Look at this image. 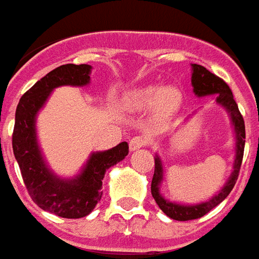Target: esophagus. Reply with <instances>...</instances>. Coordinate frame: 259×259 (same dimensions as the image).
<instances>
[{
  "mask_svg": "<svg viewBox=\"0 0 259 259\" xmlns=\"http://www.w3.org/2000/svg\"><path fill=\"white\" fill-rule=\"evenodd\" d=\"M145 145H146V139L144 137H135L130 141V150H138L141 148H144Z\"/></svg>",
  "mask_w": 259,
  "mask_h": 259,
  "instance_id": "34e87169",
  "label": "esophagus"
}]
</instances>
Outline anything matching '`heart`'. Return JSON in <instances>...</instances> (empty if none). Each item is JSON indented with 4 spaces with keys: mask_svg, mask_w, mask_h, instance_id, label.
I'll use <instances>...</instances> for the list:
<instances>
[{
    "mask_svg": "<svg viewBox=\"0 0 259 259\" xmlns=\"http://www.w3.org/2000/svg\"><path fill=\"white\" fill-rule=\"evenodd\" d=\"M183 93L174 85H148L138 88L126 97L125 106L134 113H146L153 110L156 118L170 120L180 109Z\"/></svg>",
    "mask_w": 259,
    "mask_h": 259,
    "instance_id": "b5f03b06",
    "label": "heart"
}]
</instances>
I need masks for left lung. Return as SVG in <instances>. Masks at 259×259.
<instances>
[{
	"instance_id": "1",
	"label": "left lung",
	"mask_w": 259,
	"mask_h": 259,
	"mask_svg": "<svg viewBox=\"0 0 259 259\" xmlns=\"http://www.w3.org/2000/svg\"><path fill=\"white\" fill-rule=\"evenodd\" d=\"M191 85L195 96L203 97L214 95L216 104L226 110L227 114L230 117L233 131H234V139H236V155H234L233 171L230 173V177L227 179L225 185L222 187V190L216 195H213L210 199L205 201V202L180 203L164 198L162 195V192H160V185L163 183L164 168H163L160 156L156 153L155 173H153L152 185H150L152 197L155 198L157 206L162 209L170 219L180 222L192 221V219L202 218L203 214H206L209 210H212L214 206H218L222 201H225V198L230 194L233 187L236 184V181H237L240 167H241V162H243L244 144H245V126H244L243 115L240 114L237 103L233 99V93L230 91V88L227 86L226 82L221 79L219 76L212 74V72H209L205 67L198 65V64H191Z\"/></svg>"
}]
</instances>
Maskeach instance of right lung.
<instances>
[{
    "label": "right lung",
    "instance_id": "obj_1",
    "mask_svg": "<svg viewBox=\"0 0 259 259\" xmlns=\"http://www.w3.org/2000/svg\"><path fill=\"white\" fill-rule=\"evenodd\" d=\"M92 65L65 64L37 80L21 97L15 113L12 148L27 192L38 208L67 219L88 216L102 198L106 170L128 155V144L93 152L80 171L71 179L57 176L46 162L36 133V120L51 92L60 86H86Z\"/></svg>",
    "mask_w": 259,
    "mask_h": 259
}]
</instances>
